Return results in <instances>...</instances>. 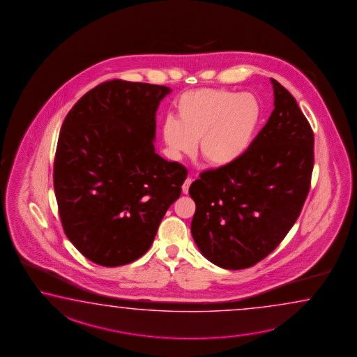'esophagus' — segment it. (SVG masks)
Returning <instances> with one entry per match:
<instances>
[{
  "mask_svg": "<svg viewBox=\"0 0 357 357\" xmlns=\"http://www.w3.org/2000/svg\"><path fill=\"white\" fill-rule=\"evenodd\" d=\"M193 182V179L192 178H187L184 183H183L182 190L184 195H187L188 193V190H190V184Z\"/></svg>",
  "mask_w": 357,
  "mask_h": 357,
  "instance_id": "34e87169",
  "label": "esophagus"
}]
</instances>
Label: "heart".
<instances>
[{
    "label": "heart",
    "mask_w": 357,
    "mask_h": 357,
    "mask_svg": "<svg viewBox=\"0 0 357 357\" xmlns=\"http://www.w3.org/2000/svg\"><path fill=\"white\" fill-rule=\"evenodd\" d=\"M176 119L162 122V139L173 159L198 151L213 167L239 160L255 139L262 108L255 95L226 89L190 90L175 102Z\"/></svg>",
    "instance_id": "heart-1"
}]
</instances>
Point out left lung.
Returning <instances> with one entry per match:
<instances>
[{
    "instance_id": "1",
    "label": "left lung",
    "mask_w": 357,
    "mask_h": 357,
    "mask_svg": "<svg viewBox=\"0 0 357 357\" xmlns=\"http://www.w3.org/2000/svg\"><path fill=\"white\" fill-rule=\"evenodd\" d=\"M275 109L247 153L190 184V231L218 267L244 269L272 253L290 231L310 190L314 133L298 102L271 79Z\"/></svg>"
}]
</instances>
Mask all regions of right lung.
<instances>
[{
  "mask_svg": "<svg viewBox=\"0 0 357 357\" xmlns=\"http://www.w3.org/2000/svg\"><path fill=\"white\" fill-rule=\"evenodd\" d=\"M170 91L105 81L66 116L53 185L66 236L91 262L118 267L139 259L181 197L187 169L153 147L156 110Z\"/></svg>",
  "mask_w": 357,
  "mask_h": 357,
  "instance_id": "add662e5",
  "label": "right lung"
}]
</instances>
